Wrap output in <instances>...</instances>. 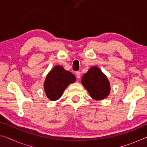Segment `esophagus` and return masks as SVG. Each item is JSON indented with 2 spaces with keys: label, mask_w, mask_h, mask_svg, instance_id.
<instances>
[{
  "label": "esophagus",
  "mask_w": 147,
  "mask_h": 147,
  "mask_svg": "<svg viewBox=\"0 0 147 147\" xmlns=\"http://www.w3.org/2000/svg\"><path fill=\"white\" fill-rule=\"evenodd\" d=\"M76 77H77V78H78V79L80 78V77H81L80 71H77L76 72Z\"/></svg>",
  "instance_id": "34e87169"
}]
</instances>
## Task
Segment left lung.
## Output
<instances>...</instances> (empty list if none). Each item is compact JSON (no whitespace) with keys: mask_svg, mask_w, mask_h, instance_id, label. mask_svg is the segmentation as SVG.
I'll return each mask as SVG.
<instances>
[{"mask_svg":"<svg viewBox=\"0 0 147 147\" xmlns=\"http://www.w3.org/2000/svg\"><path fill=\"white\" fill-rule=\"evenodd\" d=\"M81 83L94 100H102L110 92V85L107 77L96 66H92L81 79Z\"/></svg>","mask_w":147,"mask_h":147,"instance_id":"1","label":"left lung"}]
</instances>
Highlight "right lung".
<instances>
[{
	"instance_id": "1",
	"label": "right lung",
	"mask_w": 147,
	"mask_h": 147,
	"mask_svg": "<svg viewBox=\"0 0 147 147\" xmlns=\"http://www.w3.org/2000/svg\"><path fill=\"white\" fill-rule=\"evenodd\" d=\"M76 80V76L71 72L65 70L62 66H56L47 74L44 82L47 96L51 100H58L66 87Z\"/></svg>"
}]
</instances>
